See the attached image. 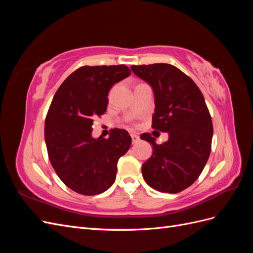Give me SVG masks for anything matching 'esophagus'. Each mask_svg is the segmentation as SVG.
Returning a JSON list of instances; mask_svg holds the SVG:
<instances>
[{"label": "esophagus", "mask_w": 253, "mask_h": 253, "mask_svg": "<svg viewBox=\"0 0 253 253\" xmlns=\"http://www.w3.org/2000/svg\"><path fill=\"white\" fill-rule=\"evenodd\" d=\"M131 137H132V142L133 143H135V142H137V141H138V139H139V136L138 135H137V134H131Z\"/></svg>", "instance_id": "1"}]
</instances>
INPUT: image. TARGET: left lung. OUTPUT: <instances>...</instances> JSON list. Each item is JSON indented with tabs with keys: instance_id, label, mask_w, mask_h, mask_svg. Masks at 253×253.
I'll return each mask as SVG.
<instances>
[{
	"instance_id": "obj_1",
	"label": "left lung",
	"mask_w": 253,
	"mask_h": 253,
	"mask_svg": "<svg viewBox=\"0 0 253 253\" xmlns=\"http://www.w3.org/2000/svg\"><path fill=\"white\" fill-rule=\"evenodd\" d=\"M131 68L154 90L152 127L170 136L163 144L149 133L140 136L153 145L152 156L142 165V176L153 189L178 193L198 178L210 156L213 126L208 106L194 81L174 65Z\"/></svg>"
}]
</instances>
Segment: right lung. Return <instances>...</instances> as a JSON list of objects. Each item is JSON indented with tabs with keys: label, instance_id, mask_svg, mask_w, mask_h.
<instances>
[{
	"label": "right lung",
	"instance_id": "1",
	"mask_svg": "<svg viewBox=\"0 0 253 253\" xmlns=\"http://www.w3.org/2000/svg\"><path fill=\"white\" fill-rule=\"evenodd\" d=\"M131 75L126 65H84L61 84L45 118L44 136L50 164L65 186L82 195L108 190L116 179L118 159L131 147L126 129L94 139L91 126L108 106L115 83Z\"/></svg>",
	"mask_w": 253,
	"mask_h": 253
}]
</instances>
